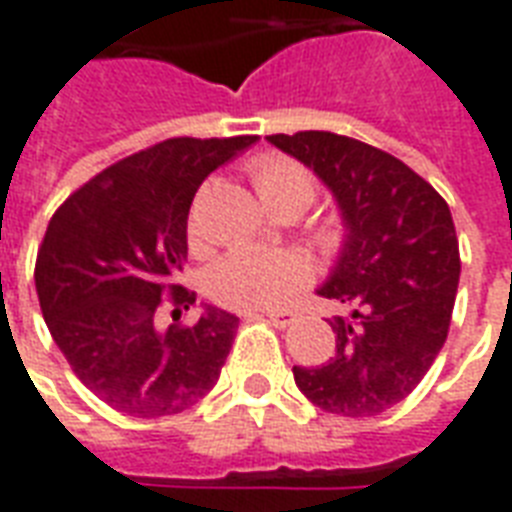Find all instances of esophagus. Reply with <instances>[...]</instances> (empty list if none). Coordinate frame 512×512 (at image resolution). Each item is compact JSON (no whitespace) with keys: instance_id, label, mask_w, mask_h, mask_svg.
I'll list each match as a JSON object with an SVG mask.
<instances>
[{"instance_id":"esophagus-1","label":"esophagus","mask_w":512,"mask_h":512,"mask_svg":"<svg viewBox=\"0 0 512 512\" xmlns=\"http://www.w3.org/2000/svg\"><path fill=\"white\" fill-rule=\"evenodd\" d=\"M267 318H270L272 324L278 326V329H286V326H291L294 321H297L299 315L294 313V310H270V313H267Z\"/></svg>"}]
</instances>
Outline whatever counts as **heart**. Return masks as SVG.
Masks as SVG:
<instances>
[{
	"mask_svg": "<svg viewBox=\"0 0 512 512\" xmlns=\"http://www.w3.org/2000/svg\"><path fill=\"white\" fill-rule=\"evenodd\" d=\"M253 186L264 199V205L278 215L294 213L310 207L315 197L313 172L302 167L299 161L280 156V153H261L251 161ZM207 188V186H205ZM205 191L199 194L191 215H188V234L191 240H199V202ZM313 240L324 253L340 251L343 245V221L337 215H321L313 221ZM310 278L307 261L299 253L270 251V248H253L242 245L215 261L207 288L215 302L240 310H264V307L283 305L288 297H294L299 288Z\"/></svg>",
	"mask_w": 512,
	"mask_h": 512,
	"instance_id": "heart-1",
	"label": "heart"
}]
</instances>
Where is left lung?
I'll return each mask as SVG.
<instances>
[{
  "instance_id": "8db88e82",
  "label": "left lung",
  "mask_w": 512,
  "mask_h": 512,
  "mask_svg": "<svg viewBox=\"0 0 512 512\" xmlns=\"http://www.w3.org/2000/svg\"><path fill=\"white\" fill-rule=\"evenodd\" d=\"M267 140L324 180L343 210L345 245L318 294L343 302L337 353L294 367L299 391L326 413L378 416L421 383L451 326L459 240L445 199L405 161L332 132Z\"/></svg>"
}]
</instances>
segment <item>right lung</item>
Segmentation results:
<instances>
[{
	"label": "right lung",
	"instance_id": "obj_1",
	"mask_svg": "<svg viewBox=\"0 0 512 512\" xmlns=\"http://www.w3.org/2000/svg\"><path fill=\"white\" fill-rule=\"evenodd\" d=\"M253 142H156L102 169L53 213L34 264L42 318L80 383L118 413L175 416L221 375L237 315L205 307L197 324L159 329L156 313L169 305L178 321L197 302L175 283L188 210L202 180Z\"/></svg>",
	"mask_w": 512,
	"mask_h": 512
}]
</instances>
